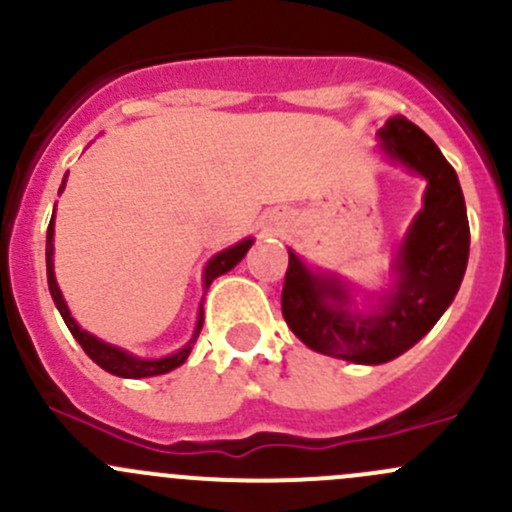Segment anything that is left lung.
Wrapping results in <instances>:
<instances>
[{
  "mask_svg": "<svg viewBox=\"0 0 512 512\" xmlns=\"http://www.w3.org/2000/svg\"><path fill=\"white\" fill-rule=\"evenodd\" d=\"M379 141L391 163L426 180L423 208L391 265V287L366 294L369 304L359 309L349 282L312 270L292 250L282 287V314L299 342L354 364H386L426 337L451 307L471 250L461 183L436 143L404 116H391Z\"/></svg>",
  "mask_w": 512,
  "mask_h": 512,
  "instance_id": "left-lung-1",
  "label": "left lung"
}]
</instances>
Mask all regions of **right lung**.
I'll list each match as a JSON object with an SVG mask.
<instances>
[{"instance_id":"1","label":"right lung","mask_w":512,"mask_h":512,"mask_svg":"<svg viewBox=\"0 0 512 512\" xmlns=\"http://www.w3.org/2000/svg\"><path fill=\"white\" fill-rule=\"evenodd\" d=\"M64 188H66V175H64V180H61L59 195L64 193ZM252 242H255L252 237H245V240L237 242V245L227 247V250L210 257L208 265H205V272H203L205 289L213 285L215 277L230 272L232 267H235L237 262H240L242 257L247 255V250L252 247ZM46 282H49V292H51V299H54L56 309H59V314L64 317L66 327H69V332L74 334L76 342L81 344V349H84V352L91 356V361H96V364L101 366L103 371H108V374H113V376H121V379H146V376L168 374V371L178 369V366L183 364L185 359H188V354L193 352L195 339H198L200 329H203V319L205 317H203V304H200L198 322H195L193 337L188 339V344H185V347H180L178 352H173L168 356H160V359H141V356L126 352V349L113 347V344H108V342H101V339L94 337L91 332L81 329L79 324H76V319L71 317L69 307H66V302H64V294H61L59 285H56V275H54V215H51L49 230H46Z\"/></svg>"}]
</instances>
